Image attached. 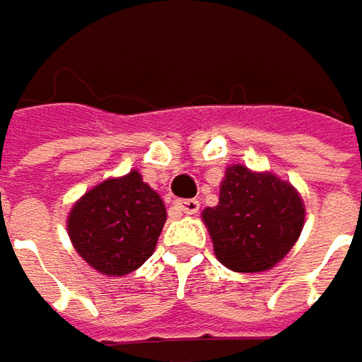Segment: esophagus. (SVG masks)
Returning <instances> with one entry per match:
<instances>
[{"label": "esophagus", "mask_w": 362, "mask_h": 362, "mask_svg": "<svg viewBox=\"0 0 362 362\" xmlns=\"http://www.w3.org/2000/svg\"><path fill=\"white\" fill-rule=\"evenodd\" d=\"M177 208L183 214H197L199 212V202L197 199H179L177 202Z\"/></svg>", "instance_id": "esophagus-1"}]
</instances>
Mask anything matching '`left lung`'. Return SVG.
<instances>
[{"mask_svg":"<svg viewBox=\"0 0 362 362\" xmlns=\"http://www.w3.org/2000/svg\"><path fill=\"white\" fill-rule=\"evenodd\" d=\"M202 218L220 264L247 274L270 270L291 251L305 208L293 185L235 165L226 168L218 206L206 208Z\"/></svg>","mask_w":362,"mask_h":362,"instance_id":"1","label":"left lung"}]
</instances>
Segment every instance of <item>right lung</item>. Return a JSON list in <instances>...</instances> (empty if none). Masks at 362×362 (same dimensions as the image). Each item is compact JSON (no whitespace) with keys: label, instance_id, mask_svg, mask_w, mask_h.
Here are the masks:
<instances>
[{"label":"right lung","instance_id":"right-lung-1","mask_svg":"<svg viewBox=\"0 0 362 362\" xmlns=\"http://www.w3.org/2000/svg\"><path fill=\"white\" fill-rule=\"evenodd\" d=\"M165 220L160 195L144 183L138 170H132L84 195L69 212L67 230L94 270L125 276L152 255Z\"/></svg>","mask_w":362,"mask_h":362}]
</instances>
